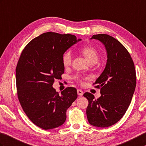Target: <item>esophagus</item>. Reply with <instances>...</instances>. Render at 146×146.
Listing matches in <instances>:
<instances>
[{
	"label": "esophagus",
	"instance_id": "1",
	"mask_svg": "<svg viewBox=\"0 0 146 146\" xmlns=\"http://www.w3.org/2000/svg\"><path fill=\"white\" fill-rule=\"evenodd\" d=\"M77 93H78V95L80 96H82L83 95V91L82 90H77Z\"/></svg>",
	"mask_w": 146,
	"mask_h": 146
}]
</instances>
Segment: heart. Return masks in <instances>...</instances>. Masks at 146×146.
I'll return each instance as SVG.
<instances>
[{"mask_svg":"<svg viewBox=\"0 0 146 146\" xmlns=\"http://www.w3.org/2000/svg\"><path fill=\"white\" fill-rule=\"evenodd\" d=\"M83 55L86 58V59L88 61L90 64H95L99 60V54L97 51L91 46H85L81 50ZM72 61V54L70 51H66L63 54L62 56V62L65 66H68L71 65ZM75 79L81 81V78L80 76H76Z\"/></svg>","mask_w":146,"mask_h":146,"instance_id":"obj_1","label":"heart"}]
</instances>
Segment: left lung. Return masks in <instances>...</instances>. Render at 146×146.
I'll return each instance as SVG.
<instances>
[{"instance_id":"left-lung-1","label":"left lung","mask_w":146,"mask_h":146,"mask_svg":"<svg viewBox=\"0 0 146 146\" xmlns=\"http://www.w3.org/2000/svg\"><path fill=\"white\" fill-rule=\"evenodd\" d=\"M107 52L105 68L94 84L100 88L101 96L85 93L88 100L86 116L89 123L100 127H110L119 121L126 113L136 86L134 64L126 48L114 37L106 34L94 35Z\"/></svg>"}]
</instances>
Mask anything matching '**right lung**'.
<instances>
[{
  "label": "right lung",
  "mask_w": 146,
  "mask_h": 146,
  "mask_svg": "<svg viewBox=\"0 0 146 146\" xmlns=\"http://www.w3.org/2000/svg\"><path fill=\"white\" fill-rule=\"evenodd\" d=\"M81 40L71 34L44 33L27 44L20 56L16 68L19 100L30 120L43 129L62 126L66 110L77 98L74 88L59 94L52 85L64 73L63 54Z\"/></svg>",
  "instance_id": "add662e5"
}]
</instances>
